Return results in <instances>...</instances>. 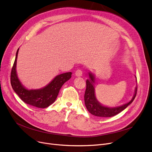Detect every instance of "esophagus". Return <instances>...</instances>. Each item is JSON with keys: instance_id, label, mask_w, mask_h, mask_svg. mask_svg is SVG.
I'll use <instances>...</instances> for the list:
<instances>
[{"instance_id": "obj_1", "label": "esophagus", "mask_w": 152, "mask_h": 152, "mask_svg": "<svg viewBox=\"0 0 152 152\" xmlns=\"http://www.w3.org/2000/svg\"><path fill=\"white\" fill-rule=\"evenodd\" d=\"M82 75H83V72H82V71H81V69H77V70L76 71V72H75V75H76V76L80 77V76H82Z\"/></svg>"}]
</instances>
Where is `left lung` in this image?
I'll list each match as a JSON object with an SVG mask.
<instances>
[{
  "label": "left lung",
  "mask_w": 152,
  "mask_h": 152,
  "mask_svg": "<svg viewBox=\"0 0 152 152\" xmlns=\"http://www.w3.org/2000/svg\"><path fill=\"white\" fill-rule=\"evenodd\" d=\"M89 78L86 80V89L84 94L85 105L92 115L99 117H111L121 112L127 107L131 104L137 94V86L135 88V92L132 99L124 104L116 107H109L103 105L97 100L95 94V81L94 75L89 72ZM137 80V78H136Z\"/></svg>",
  "instance_id": "1"
}]
</instances>
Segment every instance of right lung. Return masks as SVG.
Wrapping results in <instances>:
<instances>
[{
    "instance_id": "1",
    "label": "right lung",
    "mask_w": 152,
    "mask_h": 152,
    "mask_svg": "<svg viewBox=\"0 0 152 152\" xmlns=\"http://www.w3.org/2000/svg\"><path fill=\"white\" fill-rule=\"evenodd\" d=\"M19 49L12 69L10 82L13 91L20 98L28 105L40 108L50 106L57 99L59 91L63 84L71 77V72L60 74L55 76L53 80L42 88L39 89H28L24 86L17 73V61Z\"/></svg>"
}]
</instances>
